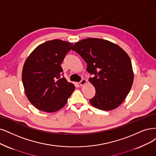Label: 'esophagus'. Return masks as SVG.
Listing matches in <instances>:
<instances>
[{
	"label": "esophagus",
	"mask_w": 156,
	"mask_h": 156,
	"mask_svg": "<svg viewBox=\"0 0 156 156\" xmlns=\"http://www.w3.org/2000/svg\"><path fill=\"white\" fill-rule=\"evenodd\" d=\"M86 83H87V80H86L85 79H83V80H81V82H80L79 83V84H80V86H83V85H85Z\"/></svg>",
	"instance_id": "34e87169"
}]
</instances>
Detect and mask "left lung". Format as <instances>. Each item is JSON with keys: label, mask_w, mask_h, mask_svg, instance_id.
Returning <instances> with one entry per match:
<instances>
[{"label": "left lung", "mask_w": 156, "mask_h": 156, "mask_svg": "<svg viewBox=\"0 0 156 156\" xmlns=\"http://www.w3.org/2000/svg\"><path fill=\"white\" fill-rule=\"evenodd\" d=\"M76 51L87 63V71L95 75L89 82L96 90L90 104L100 110L111 111L125 100L134 81L128 54L106 40L89 38L75 43Z\"/></svg>", "instance_id": "obj_1"}]
</instances>
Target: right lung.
I'll list each match as a JSON object with an SVG mask.
<instances>
[{"label": "right lung", "instance_id": "add662e5", "mask_svg": "<svg viewBox=\"0 0 156 156\" xmlns=\"http://www.w3.org/2000/svg\"><path fill=\"white\" fill-rule=\"evenodd\" d=\"M73 43L55 39L40 44L26 60L22 79L28 100L37 108L54 112L66 105L75 86L62 78L61 63Z\"/></svg>", "mask_w": 156, "mask_h": 156}]
</instances>
